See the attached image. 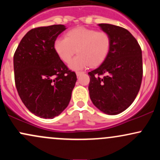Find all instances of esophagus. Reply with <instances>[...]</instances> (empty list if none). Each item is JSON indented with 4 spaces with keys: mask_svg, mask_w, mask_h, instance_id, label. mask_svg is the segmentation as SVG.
<instances>
[{
    "mask_svg": "<svg viewBox=\"0 0 160 160\" xmlns=\"http://www.w3.org/2000/svg\"><path fill=\"white\" fill-rule=\"evenodd\" d=\"M83 73H84L83 71H77V72H76V74H77V77L80 76V75L83 74Z\"/></svg>",
    "mask_w": 160,
    "mask_h": 160,
    "instance_id": "1",
    "label": "esophagus"
}]
</instances>
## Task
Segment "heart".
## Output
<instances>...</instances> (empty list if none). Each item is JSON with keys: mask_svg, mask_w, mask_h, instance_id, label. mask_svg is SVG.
Segmentation results:
<instances>
[{"mask_svg": "<svg viewBox=\"0 0 160 160\" xmlns=\"http://www.w3.org/2000/svg\"><path fill=\"white\" fill-rule=\"evenodd\" d=\"M112 40L106 32H98L85 27H77L68 31L65 38H58L54 51L64 62L68 63L75 53L78 54L70 63L74 71L89 65L96 67L105 61L111 49Z\"/></svg>", "mask_w": 160, "mask_h": 160, "instance_id": "1", "label": "heart"}]
</instances>
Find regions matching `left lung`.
<instances>
[{
  "label": "left lung",
  "mask_w": 160,
  "mask_h": 160,
  "mask_svg": "<svg viewBox=\"0 0 160 160\" xmlns=\"http://www.w3.org/2000/svg\"><path fill=\"white\" fill-rule=\"evenodd\" d=\"M98 26L109 34L112 45L101 65L88 73L89 97L101 112L118 115L132 104L140 90L142 51L136 38L124 28L108 23Z\"/></svg>",
  "instance_id": "left-lung-1"
}]
</instances>
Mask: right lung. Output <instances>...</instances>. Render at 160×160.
I'll use <instances>...</instances> for the list:
<instances>
[{
  "mask_svg": "<svg viewBox=\"0 0 160 160\" xmlns=\"http://www.w3.org/2000/svg\"><path fill=\"white\" fill-rule=\"evenodd\" d=\"M64 25L35 28L22 38L13 55L15 84L25 106L36 116L52 119L68 107L77 81L54 51Z\"/></svg>",
  "mask_w": 160,
  "mask_h": 160,
  "instance_id": "1",
  "label": "right lung"
}]
</instances>
